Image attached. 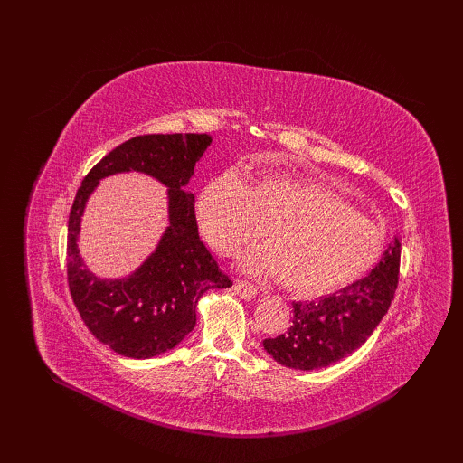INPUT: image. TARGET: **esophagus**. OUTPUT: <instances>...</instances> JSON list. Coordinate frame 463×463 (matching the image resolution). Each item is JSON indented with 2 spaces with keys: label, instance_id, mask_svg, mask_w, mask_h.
<instances>
[{
  "label": "esophagus",
  "instance_id": "1",
  "mask_svg": "<svg viewBox=\"0 0 463 463\" xmlns=\"http://www.w3.org/2000/svg\"><path fill=\"white\" fill-rule=\"evenodd\" d=\"M233 289L241 299H253L257 296V286L247 282V279H235Z\"/></svg>",
  "mask_w": 463,
  "mask_h": 463
}]
</instances>
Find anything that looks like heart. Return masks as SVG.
Listing matches in <instances>:
<instances>
[{
  "label": "heart",
  "instance_id": "1",
  "mask_svg": "<svg viewBox=\"0 0 463 463\" xmlns=\"http://www.w3.org/2000/svg\"><path fill=\"white\" fill-rule=\"evenodd\" d=\"M210 249L230 255L264 230L266 245L249 249L243 270L278 276L301 296H326L365 276L384 249V233L326 185L293 174H264L245 184L213 177L194 203Z\"/></svg>",
  "mask_w": 463,
  "mask_h": 463
}]
</instances>
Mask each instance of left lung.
<instances>
[{
	"mask_svg": "<svg viewBox=\"0 0 463 463\" xmlns=\"http://www.w3.org/2000/svg\"><path fill=\"white\" fill-rule=\"evenodd\" d=\"M400 276V241L394 240L371 274L317 301L293 303L291 325L262 342L279 365L299 371L328 367L367 342L388 313Z\"/></svg>",
	"mask_w": 463,
	"mask_h": 463,
	"instance_id": "left-lung-1",
	"label": "left lung"
}]
</instances>
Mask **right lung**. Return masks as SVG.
Instances as JSON below:
<instances>
[{"label":"right lung","mask_w":463,"mask_h":463,"mask_svg":"<svg viewBox=\"0 0 463 463\" xmlns=\"http://www.w3.org/2000/svg\"><path fill=\"white\" fill-rule=\"evenodd\" d=\"M210 143L213 137L199 133L133 137L106 154L77 191L67 226L69 291L89 330L123 357L150 359L175 347L197 325L203 293L233 284L201 241L194 197L184 189ZM119 171H141L171 187V226L157 250L133 275L102 280L81 262L76 240L97 181Z\"/></svg>","instance_id":"1"}]
</instances>
